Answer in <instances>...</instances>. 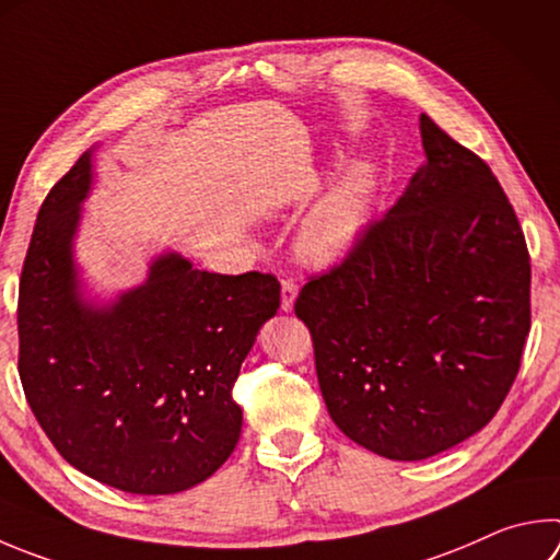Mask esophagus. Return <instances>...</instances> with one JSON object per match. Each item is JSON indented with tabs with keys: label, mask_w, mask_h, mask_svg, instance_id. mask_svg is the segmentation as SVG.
<instances>
[{
	"label": "esophagus",
	"mask_w": 560,
	"mask_h": 560,
	"mask_svg": "<svg viewBox=\"0 0 560 560\" xmlns=\"http://www.w3.org/2000/svg\"><path fill=\"white\" fill-rule=\"evenodd\" d=\"M299 296V283L291 281V279H283L281 281V311L283 313H291L293 311V303H296Z\"/></svg>",
	"instance_id": "34e87169"
}]
</instances>
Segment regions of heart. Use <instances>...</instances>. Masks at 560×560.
Here are the masks:
<instances>
[{
    "label": "heart",
    "mask_w": 560,
    "mask_h": 560,
    "mask_svg": "<svg viewBox=\"0 0 560 560\" xmlns=\"http://www.w3.org/2000/svg\"><path fill=\"white\" fill-rule=\"evenodd\" d=\"M380 186L374 161H354L332 183L296 232V254L315 269L338 267L358 247Z\"/></svg>",
    "instance_id": "heart-1"
}]
</instances>
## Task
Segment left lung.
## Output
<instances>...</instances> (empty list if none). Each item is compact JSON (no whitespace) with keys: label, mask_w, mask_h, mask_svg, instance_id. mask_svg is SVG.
I'll return each mask as SVG.
<instances>
[{"label":"left lung","mask_w":560,"mask_h":560,"mask_svg":"<svg viewBox=\"0 0 560 560\" xmlns=\"http://www.w3.org/2000/svg\"><path fill=\"white\" fill-rule=\"evenodd\" d=\"M425 164L340 267L296 299L335 425L425 460L500 409L532 325V264L490 166L421 115Z\"/></svg>","instance_id":"1"}]
</instances>
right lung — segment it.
I'll use <instances>...</instances> for the list:
<instances>
[{"label": "right lung", "instance_id": "obj_1", "mask_svg": "<svg viewBox=\"0 0 560 560\" xmlns=\"http://www.w3.org/2000/svg\"><path fill=\"white\" fill-rule=\"evenodd\" d=\"M85 151L38 210L19 281V377L56 451L131 494H176L235 451L232 399L259 328L277 315L271 273L200 271L178 252L151 259L144 283L90 299L75 261Z\"/></svg>", "mask_w": 560, "mask_h": 560}]
</instances>
